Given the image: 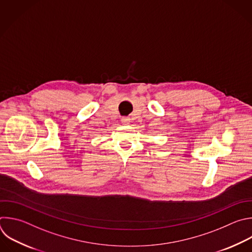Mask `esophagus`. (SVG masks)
Listing matches in <instances>:
<instances>
[{
	"mask_svg": "<svg viewBox=\"0 0 252 252\" xmlns=\"http://www.w3.org/2000/svg\"><path fill=\"white\" fill-rule=\"evenodd\" d=\"M122 123H123L124 125H128L129 119H127V118H123V119H122Z\"/></svg>",
	"mask_w": 252,
	"mask_h": 252,
	"instance_id": "obj_1",
	"label": "esophagus"
}]
</instances>
